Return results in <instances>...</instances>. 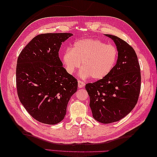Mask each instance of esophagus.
<instances>
[{
  "label": "esophagus",
  "instance_id": "1",
  "mask_svg": "<svg viewBox=\"0 0 157 157\" xmlns=\"http://www.w3.org/2000/svg\"><path fill=\"white\" fill-rule=\"evenodd\" d=\"M85 86V83L82 81H78V87L80 88H83Z\"/></svg>",
  "mask_w": 157,
  "mask_h": 157
}]
</instances>
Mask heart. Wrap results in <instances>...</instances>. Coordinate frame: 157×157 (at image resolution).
I'll return each mask as SVG.
<instances>
[{
  "mask_svg": "<svg viewBox=\"0 0 157 157\" xmlns=\"http://www.w3.org/2000/svg\"><path fill=\"white\" fill-rule=\"evenodd\" d=\"M118 51L115 46L106 44L97 39H83L75 42L63 55L67 71L74 73L82 66L80 76H91L94 80L106 78L111 72L117 60Z\"/></svg>",
  "mask_w": 157,
  "mask_h": 157,
  "instance_id": "heart-1",
  "label": "heart"
}]
</instances>
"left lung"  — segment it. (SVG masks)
Here are the masks:
<instances>
[{
    "label": "left lung",
    "instance_id": "obj_1",
    "mask_svg": "<svg viewBox=\"0 0 157 157\" xmlns=\"http://www.w3.org/2000/svg\"><path fill=\"white\" fill-rule=\"evenodd\" d=\"M117 46L118 59L111 72L86 85L92 116L102 123L118 121L137 104L141 88L140 67L131 46L117 36L106 34Z\"/></svg>",
    "mask_w": 157,
    "mask_h": 157
}]
</instances>
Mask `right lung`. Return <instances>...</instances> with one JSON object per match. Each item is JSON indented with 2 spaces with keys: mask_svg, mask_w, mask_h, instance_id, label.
<instances>
[{
  "mask_svg": "<svg viewBox=\"0 0 157 157\" xmlns=\"http://www.w3.org/2000/svg\"><path fill=\"white\" fill-rule=\"evenodd\" d=\"M70 33H48L35 36L18 56L17 91L20 102L33 118L55 125L64 119L78 80L67 73L59 59L63 42Z\"/></svg>",
  "mask_w": 157,
  "mask_h": 157,
  "instance_id": "1",
  "label": "right lung"
}]
</instances>
